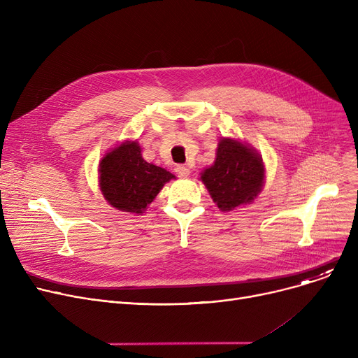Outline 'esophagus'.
<instances>
[{
    "mask_svg": "<svg viewBox=\"0 0 358 358\" xmlns=\"http://www.w3.org/2000/svg\"><path fill=\"white\" fill-rule=\"evenodd\" d=\"M176 173L178 174V177H181V178H187L190 176V169L187 168V166H184V165H178L177 168H176Z\"/></svg>",
    "mask_w": 358,
    "mask_h": 358,
    "instance_id": "obj_1",
    "label": "esophagus"
}]
</instances>
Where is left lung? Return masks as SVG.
I'll list each match as a JSON object with an SVG mask.
<instances>
[{
  "instance_id": "obj_1",
  "label": "left lung",
  "mask_w": 358,
  "mask_h": 358,
  "mask_svg": "<svg viewBox=\"0 0 358 358\" xmlns=\"http://www.w3.org/2000/svg\"><path fill=\"white\" fill-rule=\"evenodd\" d=\"M200 180L222 212L251 204L262 192L266 165L258 150L236 138H222L215 162L200 173Z\"/></svg>"
}]
</instances>
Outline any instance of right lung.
Wrapping results in <instances>:
<instances>
[{"label": "right lung", "mask_w": 358, "mask_h": 358, "mask_svg": "<svg viewBox=\"0 0 358 358\" xmlns=\"http://www.w3.org/2000/svg\"><path fill=\"white\" fill-rule=\"evenodd\" d=\"M176 176L146 162L138 141H124L110 149L99 162V187L106 201L117 210L145 213L162 187Z\"/></svg>", "instance_id": "add662e5"}]
</instances>
